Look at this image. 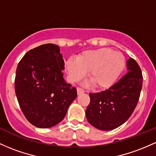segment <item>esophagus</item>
<instances>
[{"label": "esophagus", "mask_w": 156, "mask_h": 156, "mask_svg": "<svg viewBox=\"0 0 156 156\" xmlns=\"http://www.w3.org/2000/svg\"><path fill=\"white\" fill-rule=\"evenodd\" d=\"M84 90H83V89H81V88H80V87H78V88H77V93H78V95H81V94H83V93H84Z\"/></svg>", "instance_id": "esophagus-1"}]
</instances>
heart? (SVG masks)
<instances>
[{"label": "heart", "instance_id": "1", "mask_svg": "<svg viewBox=\"0 0 156 156\" xmlns=\"http://www.w3.org/2000/svg\"><path fill=\"white\" fill-rule=\"evenodd\" d=\"M125 66L121 52L109 48H100L82 52L76 60L69 58L65 64L70 82H77L86 75L95 88L107 90L115 83Z\"/></svg>", "mask_w": 156, "mask_h": 156}]
</instances>
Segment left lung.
Here are the masks:
<instances>
[{
    "label": "left lung",
    "mask_w": 156,
    "mask_h": 156,
    "mask_svg": "<svg viewBox=\"0 0 156 156\" xmlns=\"http://www.w3.org/2000/svg\"><path fill=\"white\" fill-rule=\"evenodd\" d=\"M127 73L108 90L90 93L86 109L88 122L100 130L109 131L126 122L138 104L142 88L141 70L133 58L126 61Z\"/></svg>",
    "instance_id": "1"
}]
</instances>
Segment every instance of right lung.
<instances>
[{
  "instance_id": "obj_1",
  "label": "right lung",
  "mask_w": 156,
  "mask_h": 156,
  "mask_svg": "<svg viewBox=\"0 0 156 156\" xmlns=\"http://www.w3.org/2000/svg\"><path fill=\"white\" fill-rule=\"evenodd\" d=\"M60 47L43 44L31 49L16 69L15 90L26 119L38 128H50L64 119L77 90L64 79Z\"/></svg>"
}]
</instances>
